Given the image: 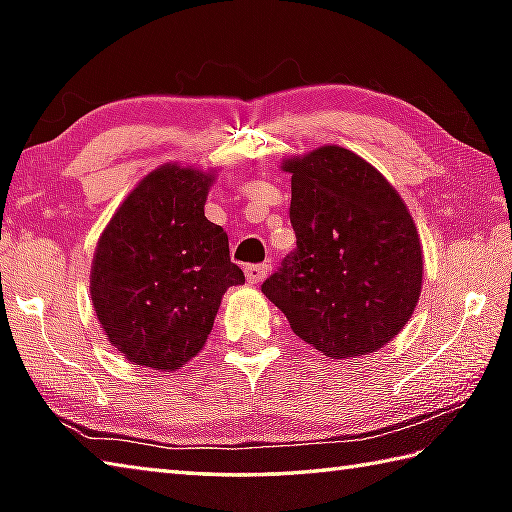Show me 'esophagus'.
<instances>
[{"label": "esophagus", "mask_w": 512, "mask_h": 512, "mask_svg": "<svg viewBox=\"0 0 512 512\" xmlns=\"http://www.w3.org/2000/svg\"><path fill=\"white\" fill-rule=\"evenodd\" d=\"M266 275H268V264H248L246 266V280H248V284L262 282Z\"/></svg>", "instance_id": "obj_1"}]
</instances>
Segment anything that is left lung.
<instances>
[{
	"label": "left lung",
	"instance_id": "obj_1",
	"mask_svg": "<svg viewBox=\"0 0 512 512\" xmlns=\"http://www.w3.org/2000/svg\"><path fill=\"white\" fill-rule=\"evenodd\" d=\"M291 173L296 250L262 284L302 341L332 359L377 352L422 289V248L395 187L357 153L320 146Z\"/></svg>",
	"mask_w": 512,
	"mask_h": 512
}]
</instances>
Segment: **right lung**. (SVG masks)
Listing matches in <instances>:
<instances>
[{
  "label": "right lung",
  "instance_id": "add662e5",
  "mask_svg": "<svg viewBox=\"0 0 512 512\" xmlns=\"http://www.w3.org/2000/svg\"><path fill=\"white\" fill-rule=\"evenodd\" d=\"M214 173L162 164L140 180L94 250L90 293L108 341L135 366L178 370L212 332L223 293L244 284L228 235L207 221Z\"/></svg>",
  "mask_w": 512,
  "mask_h": 512
}]
</instances>
